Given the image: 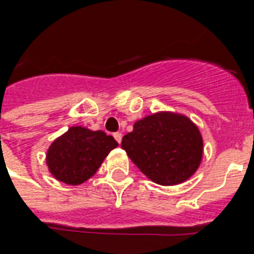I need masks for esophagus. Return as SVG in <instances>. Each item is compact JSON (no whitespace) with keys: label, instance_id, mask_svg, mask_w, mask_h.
Masks as SVG:
<instances>
[{"label":"esophagus","instance_id":"34e87169","mask_svg":"<svg viewBox=\"0 0 254 254\" xmlns=\"http://www.w3.org/2000/svg\"><path fill=\"white\" fill-rule=\"evenodd\" d=\"M114 138L116 140H118V143H119V144H120V143H121V138H123V135H121V133H119V131H118V133H114Z\"/></svg>","mask_w":254,"mask_h":254}]
</instances>
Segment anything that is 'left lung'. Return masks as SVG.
<instances>
[{
  "label": "left lung",
  "mask_w": 254,
  "mask_h": 254,
  "mask_svg": "<svg viewBox=\"0 0 254 254\" xmlns=\"http://www.w3.org/2000/svg\"><path fill=\"white\" fill-rule=\"evenodd\" d=\"M121 148L152 182L176 185L197 171L203 140L188 118L158 112L136 121L133 131L123 138Z\"/></svg>",
  "instance_id": "1"
}]
</instances>
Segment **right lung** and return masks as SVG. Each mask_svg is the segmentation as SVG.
Returning a JSON list of instances; mask_svg holds the SVG:
<instances>
[{"mask_svg":"<svg viewBox=\"0 0 254 254\" xmlns=\"http://www.w3.org/2000/svg\"><path fill=\"white\" fill-rule=\"evenodd\" d=\"M118 145L114 136L102 130L72 127L48 148V170L65 184H81L97 173L106 156Z\"/></svg>","mask_w":254,"mask_h":254,"instance_id":"obj_1","label":"right lung"}]
</instances>
